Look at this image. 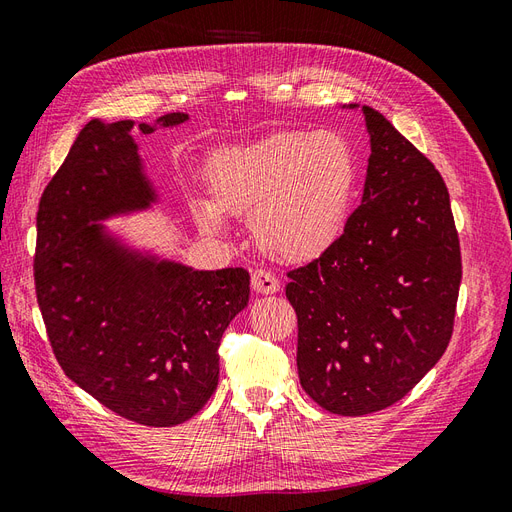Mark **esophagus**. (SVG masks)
I'll return each mask as SVG.
<instances>
[{
	"mask_svg": "<svg viewBox=\"0 0 512 512\" xmlns=\"http://www.w3.org/2000/svg\"><path fill=\"white\" fill-rule=\"evenodd\" d=\"M252 288L258 292V294H273L280 290V280L277 277L265 269H256L252 273Z\"/></svg>",
	"mask_w": 512,
	"mask_h": 512,
	"instance_id": "34e87169",
	"label": "esophagus"
}]
</instances>
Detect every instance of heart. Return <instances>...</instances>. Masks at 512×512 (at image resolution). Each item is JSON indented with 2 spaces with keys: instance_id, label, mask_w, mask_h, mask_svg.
I'll return each mask as SVG.
<instances>
[{
  "instance_id": "obj_1",
  "label": "heart",
  "mask_w": 512,
  "mask_h": 512,
  "mask_svg": "<svg viewBox=\"0 0 512 512\" xmlns=\"http://www.w3.org/2000/svg\"><path fill=\"white\" fill-rule=\"evenodd\" d=\"M359 175V158L339 132H271L215 153L207 168L211 200H196L194 213L207 230H220L224 215H250L262 252L305 262L342 237Z\"/></svg>"
}]
</instances>
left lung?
Wrapping results in <instances>:
<instances>
[{"label": "left lung", "mask_w": 512, "mask_h": 512, "mask_svg": "<svg viewBox=\"0 0 512 512\" xmlns=\"http://www.w3.org/2000/svg\"><path fill=\"white\" fill-rule=\"evenodd\" d=\"M361 111L371 145L363 203L286 286L303 391L342 416L393 406L440 361L461 284L442 175L376 108Z\"/></svg>", "instance_id": "8db88e82"}]
</instances>
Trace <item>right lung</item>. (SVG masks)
Segmentation results:
<instances>
[{"label":"right lung","mask_w":512,"mask_h":512,"mask_svg":"<svg viewBox=\"0 0 512 512\" xmlns=\"http://www.w3.org/2000/svg\"><path fill=\"white\" fill-rule=\"evenodd\" d=\"M185 119L168 113L158 121ZM132 126L89 121L44 188L36 297L55 359L72 382L128 421L173 427L218 386V348L250 299V273L138 258L91 224L153 200ZM138 130L153 132L147 123Z\"/></svg>","instance_id":"obj_1"}]
</instances>
